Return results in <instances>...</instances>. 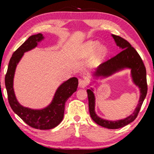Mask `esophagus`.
I'll use <instances>...</instances> for the list:
<instances>
[{"mask_svg": "<svg viewBox=\"0 0 154 154\" xmlns=\"http://www.w3.org/2000/svg\"><path fill=\"white\" fill-rule=\"evenodd\" d=\"M88 82L85 79H80L79 82V87L82 88H84L87 86Z\"/></svg>", "mask_w": 154, "mask_h": 154, "instance_id": "34e87169", "label": "esophagus"}]
</instances>
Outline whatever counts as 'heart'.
Listing matches in <instances>:
<instances>
[{
  "mask_svg": "<svg viewBox=\"0 0 154 154\" xmlns=\"http://www.w3.org/2000/svg\"><path fill=\"white\" fill-rule=\"evenodd\" d=\"M99 44L98 41H88L83 44L79 50V57L82 59L89 58L94 54L90 61V66L92 67L96 66L108 53L107 47L103 45L98 48Z\"/></svg>",
  "mask_w": 154,
  "mask_h": 154,
  "instance_id": "1",
  "label": "heart"
}]
</instances>
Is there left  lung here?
<instances>
[{
	"label": "left lung",
	"instance_id": "obj_1",
	"mask_svg": "<svg viewBox=\"0 0 154 154\" xmlns=\"http://www.w3.org/2000/svg\"><path fill=\"white\" fill-rule=\"evenodd\" d=\"M111 36L121 51L109 60L101 64L96 71L92 72V77L95 79H98L99 78L102 79L110 77L124 69H130V76L132 82L139 88L140 91L139 103L133 113L126 118L114 121L108 120L100 118L96 113V98L93 88H91L90 89L87 90V92L90 114L93 121L100 126L108 129H118L129 124L136 119L147 95V85L146 69L139 54L124 38L114 35H111Z\"/></svg>",
	"mask_w": 154,
	"mask_h": 154
}]
</instances>
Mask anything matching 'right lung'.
<instances>
[{
  "mask_svg": "<svg viewBox=\"0 0 154 154\" xmlns=\"http://www.w3.org/2000/svg\"><path fill=\"white\" fill-rule=\"evenodd\" d=\"M43 39L44 36L41 33L30 36L13 54L5 75V86L9 103L15 113L34 128L49 130L56 127L63 119L65 103L77 91V78L71 77L62 83L57 88L51 103L41 109H33L22 106L17 101L14 89V78L17 65L25 52L35 48Z\"/></svg>",
  "mask_w": 154,
  "mask_h": 154,
  "instance_id": "obj_1",
  "label": "right lung"
}]
</instances>
